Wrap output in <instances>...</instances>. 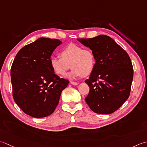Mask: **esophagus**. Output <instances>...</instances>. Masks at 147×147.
I'll return each mask as SVG.
<instances>
[{
  "instance_id": "1",
  "label": "esophagus",
  "mask_w": 147,
  "mask_h": 147,
  "mask_svg": "<svg viewBox=\"0 0 147 147\" xmlns=\"http://www.w3.org/2000/svg\"><path fill=\"white\" fill-rule=\"evenodd\" d=\"M71 84L72 85H74V86H77V85L79 84V83L76 82H71Z\"/></svg>"
}]
</instances>
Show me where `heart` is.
I'll return each instance as SVG.
<instances>
[{
    "mask_svg": "<svg viewBox=\"0 0 147 147\" xmlns=\"http://www.w3.org/2000/svg\"><path fill=\"white\" fill-rule=\"evenodd\" d=\"M60 56L61 59L52 57L50 59L51 67L58 76H65L70 67L72 70L67 76L70 79L89 76L94 70L95 56L91 49L71 44L61 50Z\"/></svg>",
    "mask_w": 147,
    "mask_h": 147,
    "instance_id": "b5f03b06",
    "label": "heart"
}]
</instances>
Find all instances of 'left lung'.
<instances>
[{
    "instance_id": "obj_1",
    "label": "left lung",
    "mask_w": 147,
    "mask_h": 147,
    "mask_svg": "<svg viewBox=\"0 0 147 147\" xmlns=\"http://www.w3.org/2000/svg\"><path fill=\"white\" fill-rule=\"evenodd\" d=\"M77 40L92 50L96 59L94 70L85 81L90 88L85 101L95 113L114 112L130 94L133 68L129 56L105 35Z\"/></svg>"
}]
</instances>
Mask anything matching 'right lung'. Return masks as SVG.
Returning <instances> with one entry per match:
<instances>
[{"label": "right lung", "instance_id": "1", "mask_svg": "<svg viewBox=\"0 0 147 147\" xmlns=\"http://www.w3.org/2000/svg\"><path fill=\"white\" fill-rule=\"evenodd\" d=\"M61 43L55 38H39L21 49L13 61L11 77L14 100L33 117L53 113L69 83L55 74L50 66L51 56Z\"/></svg>", "mask_w": 147, "mask_h": 147}]
</instances>
